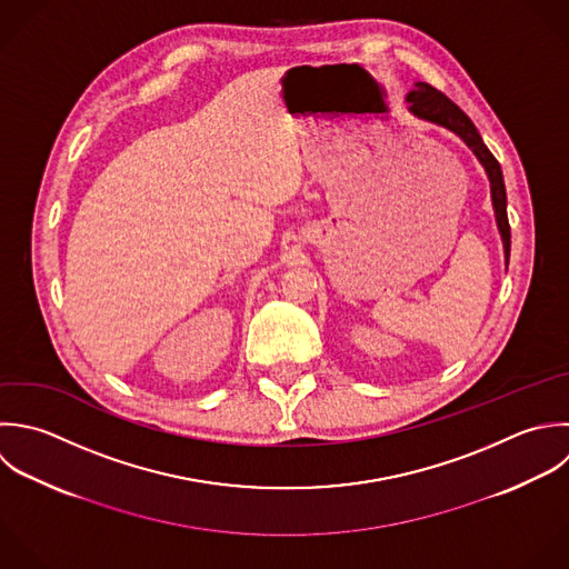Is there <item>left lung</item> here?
I'll return each instance as SVG.
<instances>
[{
    "mask_svg": "<svg viewBox=\"0 0 569 569\" xmlns=\"http://www.w3.org/2000/svg\"><path fill=\"white\" fill-rule=\"evenodd\" d=\"M408 103H410V112L415 117L439 123V126L452 130L455 134H459L472 148V152L477 154L481 166L486 168L488 179H490V190H492L497 226H499V232L503 239L506 261L510 263V221H508V197H506L503 172H501V166L495 159V154L483 143L477 126L452 99H448L441 90H437L435 86H430L426 81L415 83V90L408 92Z\"/></svg>",
    "mask_w": 569,
    "mask_h": 569,
    "instance_id": "8db88e82",
    "label": "left lung"
}]
</instances>
